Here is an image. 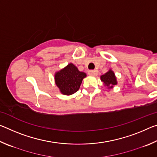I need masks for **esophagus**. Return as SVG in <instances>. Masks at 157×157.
<instances>
[{
  "instance_id": "esophagus-1",
  "label": "esophagus",
  "mask_w": 157,
  "mask_h": 157,
  "mask_svg": "<svg viewBox=\"0 0 157 157\" xmlns=\"http://www.w3.org/2000/svg\"><path fill=\"white\" fill-rule=\"evenodd\" d=\"M89 75H95L96 74V71L95 70H91L89 71Z\"/></svg>"
}]
</instances>
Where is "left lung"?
I'll return each instance as SVG.
<instances>
[{
	"instance_id": "left-lung-1",
	"label": "left lung",
	"mask_w": 157,
	"mask_h": 157,
	"mask_svg": "<svg viewBox=\"0 0 157 157\" xmlns=\"http://www.w3.org/2000/svg\"><path fill=\"white\" fill-rule=\"evenodd\" d=\"M101 81L104 82L105 86H107L108 89L113 88L114 85L117 84V79L115 74L112 71L110 70L104 75L100 76Z\"/></svg>"
}]
</instances>
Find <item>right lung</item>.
<instances>
[{
  "instance_id": "obj_1",
  "label": "right lung",
  "mask_w": 157,
  "mask_h": 157,
  "mask_svg": "<svg viewBox=\"0 0 157 157\" xmlns=\"http://www.w3.org/2000/svg\"><path fill=\"white\" fill-rule=\"evenodd\" d=\"M86 77V73L79 71L75 65L70 63L65 68L55 73V81L62 94L70 95L78 91L82 79Z\"/></svg>"
}]
</instances>
